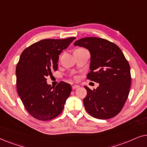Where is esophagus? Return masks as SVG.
I'll return each mask as SVG.
<instances>
[{"label": "esophagus", "mask_w": 147, "mask_h": 147, "mask_svg": "<svg viewBox=\"0 0 147 147\" xmlns=\"http://www.w3.org/2000/svg\"><path fill=\"white\" fill-rule=\"evenodd\" d=\"M80 88V86L79 85H74V86H72V88H73L74 90L78 89V88Z\"/></svg>", "instance_id": "34e87169"}]
</instances>
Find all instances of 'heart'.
<instances>
[{
  "mask_svg": "<svg viewBox=\"0 0 147 147\" xmlns=\"http://www.w3.org/2000/svg\"><path fill=\"white\" fill-rule=\"evenodd\" d=\"M74 79H75V80H77V79H78V76H74Z\"/></svg>",
  "mask_w": 147,
  "mask_h": 147,
  "instance_id": "heart-1",
  "label": "heart"
}]
</instances>
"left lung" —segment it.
Instances as JSON below:
<instances>
[{"label": "left lung", "mask_w": 147, "mask_h": 147, "mask_svg": "<svg viewBox=\"0 0 147 147\" xmlns=\"http://www.w3.org/2000/svg\"><path fill=\"white\" fill-rule=\"evenodd\" d=\"M91 54L87 79L99 83L96 90L85 86L84 104L88 113L98 119H109L121 111L131 84L130 65L116 44L98 37L82 38L74 43Z\"/></svg>", "instance_id": "left-lung-1"}]
</instances>
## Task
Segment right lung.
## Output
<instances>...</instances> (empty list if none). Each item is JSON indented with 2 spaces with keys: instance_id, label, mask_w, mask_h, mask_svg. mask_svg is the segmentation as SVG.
<instances>
[{
  "instance_id": "obj_1",
  "label": "right lung",
  "mask_w": 147,
  "mask_h": 147,
  "mask_svg": "<svg viewBox=\"0 0 147 147\" xmlns=\"http://www.w3.org/2000/svg\"><path fill=\"white\" fill-rule=\"evenodd\" d=\"M75 39L41 40L20 56L16 67L17 92L26 110L36 119L52 120L63 111L71 86L61 81L53 88L46 77L57 71L59 54Z\"/></svg>"
}]
</instances>
